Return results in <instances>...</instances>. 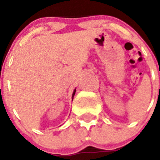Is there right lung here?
<instances>
[{
	"label": "right lung",
	"instance_id": "add662e5",
	"mask_svg": "<svg viewBox=\"0 0 160 160\" xmlns=\"http://www.w3.org/2000/svg\"><path fill=\"white\" fill-rule=\"evenodd\" d=\"M75 92H76V89L73 90V93H72V100L73 99V97H74V95H75Z\"/></svg>",
	"mask_w": 160,
	"mask_h": 160
}]
</instances>
